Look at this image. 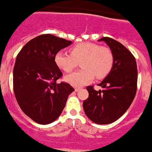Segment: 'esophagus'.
Here are the masks:
<instances>
[{
  "label": "esophagus",
  "instance_id": "34e87169",
  "mask_svg": "<svg viewBox=\"0 0 152 152\" xmlns=\"http://www.w3.org/2000/svg\"><path fill=\"white\" fill-rule=\"evenodd\" d=\"M80 90V87H76V88H75V91H76V92H77V91H79Z\"/></svg>",
  "mask_w": 152,
  "mask_h": 152
}]
</instances>
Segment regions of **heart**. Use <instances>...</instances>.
I'll return each mask as SVG.
<instances>
[{"instance_id":"b5f03b06","label":"heart","mask_w":152,"mask_h":152,"mask_svg":"<svg viewBox=\"0 0 152 152\" xmlns=\"http://www.w3.org/2000/svg\"><path fill=\"white\" fill-rule=\"evenodd\" d=\"M69 53L70 55L62 51L56 53L55 63L61 71L70 72L76 67V61H80L82 69L65 77V81L74 87L87 84L93 80L94 76L98 80L104 78L113 67V55L107 47L83 42L72 47Z\"/></svg>"}]
</instances>
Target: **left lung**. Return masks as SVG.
<instances>
[{"label":"left lung","instance_id":"1","mask_svg":"<svg viewBox=\"0 0 152 152\" xmlns=\"http://www.w3.org/2000/svg\"><path fill=\"white\" fill-rule=\"evenodd\" d=\"M111 49L114 63L111 72L95 91L92 86L87 90L89 97L83 101L85 114L97 124H109L119 119L127 110L137 92V69L134 56L125 46L110 37H102Z\"/></svg>","mask_w":152,"mask_h":152}]
</instances>
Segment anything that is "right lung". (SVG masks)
<instances>
[{
    "mask_svg": "<svg viewBox=\"0 0 152 152\" xmlns=\"http://www.w3.org/2000/svg\"><path fill=\"white\" fill-rule=\"evenodd\" d=\"M72 41L51 34L29 40L16 57L13 69L15 98L27 116L46 125L56 120L74 88L67 83H57L62 72L55 63V55Z\"/></svg>",
    "mask_w": 152,
    "mask_h": 152,
    "instance_id": "add662e5",
    "label": "right lung"
}]
</instances>
